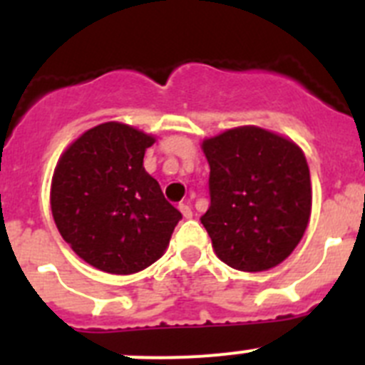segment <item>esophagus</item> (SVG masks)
<instances>
[{"mask_svg":"<svg viewBox=\"0 0 365 365\" xmlns=\"http://www.w3.org/2000/svg\"><path fill=\"white\" fill-rule=\"evenodd\" d=\"M179 210H180V214H182V217L192 219L193 212H192V208H190L188 202H182V205H179Z\"/></svg>","mask_w":365,"mask_h":365,"instance_id":"34e87169","label":"esophagus"}]
</instances>
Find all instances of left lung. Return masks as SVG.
<instances>
[{
  "instance_id": "1",
  "label": "left lung",
  "mask_w": 365,
  "mask_h": 365,
  "mask_svg": "<svg viewBox=\"0 0 365 365\" xmlns=\"http://www.w3.org/2000/svg\"><path fill=\"white\" fill-rule=\"evenodd\" d=\"M201 148L210 164V208L201 222L214 252L241 272L279 265L311 219V173L302 148L257 125L222 131Z\"/></svg>"
}]
</instances>
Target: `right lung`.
I'll list each match as a JSON object with an SVG mask.
<instances>
[{
	"label": "right lung",
	"mask_w": 365,
	"mask_h": 365,
	"mask_svg": "<svg viewBox=\"0 0 365 365\" xmlns=\"http://www.w3.org/2000/svg\"><path fill=\"white\" fill-rule=\"evenodd\" d=\"M153 135L104 122L80 135L58 159L51 210L74 254L95 269L128 276L166 252L182 217L144 170Z\"/></svg>",
	"instance_id": "obj_1"
}]
</instances>
